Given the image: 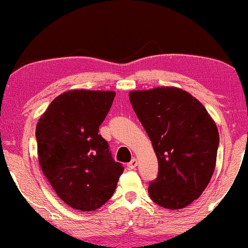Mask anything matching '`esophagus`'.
<instances>
[{
	"label": "esophagus",
	"instance_id": "esophagus-1",
	"mask_svg": "<svg viewBox=\"0 0 248 248\" xmlns=\"http://www.w3.org/2000/svg\"><path fill=\"white\" fill-rule=\"evenodd\" d=\"M136 166H137V159H135V158L131 159L130 162H128L127 164V167L129 169H135L136 168Z\"/></svg>",
	"mask_w": 248,
	"mask_h": 248
}]
</instances>
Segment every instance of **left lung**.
Wrapping results in <instances>:
<instances>
[{"instance_id": "1", "label": "left lung", "mask_w": 248, "mask_h": 248, "mask_svg": "<svg viewBox=\"0 0 248 248\" xmlns=\"http://www.w3.org/2000/svg\"><path fill=\"white\" fill-rule=\"evenodd\" d=\"M129 101L158 159L150 197L164 208L186 207L214 173L220 143L215 122L202 103L178 88L131 92Z\"/></svg>"}]
</instances>
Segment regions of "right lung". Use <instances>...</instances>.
I'll list each match as a JSON object with an SVG mask.
<instances>
[{"label": "right lung", "mask_w": 248, "mask_h": 248, "mask_svg": "<svg viewBox=\"0 0 248 248\" xmlns=\"http://www.w3.org/2000/svg\"><path fill=\"white\" fill-rule=\"evenodd\" d=\"M114 92L70 90L56 97L36 124L39 162L72 208L95 211L114 193L124 167L98 134Z\"/></svg>", "instance_id": "obj_1"}]
</instances>
